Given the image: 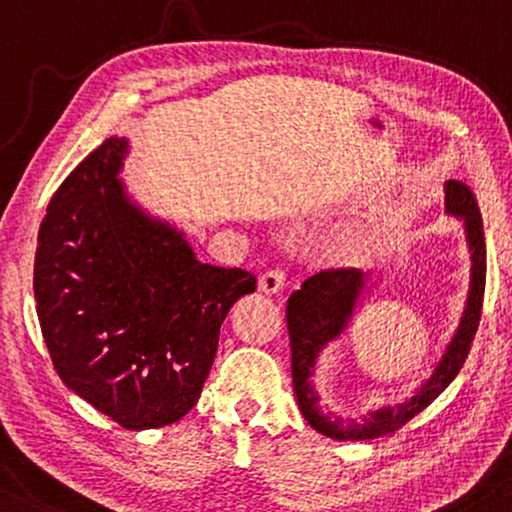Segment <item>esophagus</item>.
Here are the masks:
<instances>
[{
	"label": "esophagus",
	"instance_id": "1",
	"mask_svg": "<svg viewBox=\"0 0 512 512\" xmlns=\"http://www.w3.org/2000/svg\"><path fill=\"white\" fill-rule=\"evenodd\" d=\"M283 285H285V274L278 269L264 271L260 281H257V288H260L262 295H276V292L283 290Z\"/></svg>",
	"mask_w": 512,
	"mask_h": 512
}]
</instances>
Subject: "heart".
<instances>
[{
	"label": "heart",
	"mask_w": 512,
	"mask_h": 512,
	"mask_svg": "<svg viewBox=\"0 0 512 512\" xmlns=\"http://www.w3.org/2000/svg\"><path fill=\"white\" fill-rule=\"evenodd\" d=\"M372 238L363 231H346L337 234L320 245V260L332 267H358L370 260Z\"/></svg>",
	"instance_id": "obj_1"
}]
</instances>
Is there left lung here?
<instances>
[{
    "mask_svg": "<svg viewBox=\"0 0 512 512\" xmlns=\"http://www.w3.org/2000/svg\"><path fill=\"white\" fill-rule=\"evenodd\" d=\"M445 210L449 215L461 217L466 229V243L470 250V285L466 306H463L459 327H456L452 342L447 344L440 363L435 365L431 377L421 384L410 400L393 407H379L363 419H339L330 412H323L316 386L311 384L313 370L320 351L332 339L344 335L349 327L360 297L367 290V278L358 269H327L306 278L302 288L292 292L285 306L288 320L290 351H292V384H295L297 405L304 419L318 433L335 440H374L381 435H391L405 426L412 417L424 412L445 388L452 384L456 374L466 363V356L473 344L482 316V297H485L487 278V248L485 229L475 194L459 180L445 182Z\"/></svg>",
    "mask_w": 512,
    "mask_h": 512,
    "instance_id": "1",
    "label": "left lung"
}]
</instances>
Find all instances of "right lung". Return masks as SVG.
Instances as JSON below:
<instances>
[{
	"label": "right lung",
	"mask_w": 512,
	"mask_h": 512,
	"mask_svg": "<svg viewBox=\"0 0 512 512\" xmlns=\"http://www.w3.org/2000/svg\"><path fill=\"white\" fill-rule=\"evenodd\" d=\"M126 138H107L53 194L34 299L67 388L128 431L175 424L199 400L222 320L255 292L243 269L196 260L182 231L128 199Z\"/></svg>",
	"instance_id": "obj_1"
}]
</instances>
